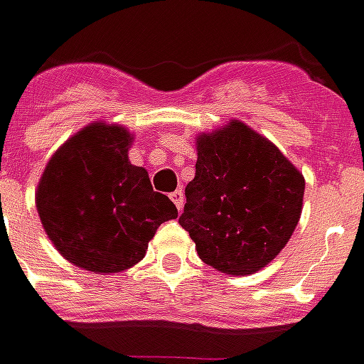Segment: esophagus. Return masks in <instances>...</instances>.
<instances>
[{"label": "esophagus", "instance_id": "obj_1", "mask_svg": "<svg viewBox=\"0 0 364 364\" xmlns=\"http://www.w3.org/2000/svg\"><path fill=\"white\" fill-rule=\"evenodd\" d=\"M171 201L175 203V207H177V209L181 211V209H183V201H185V197H183L181 189H177V191L171 193Z\"/></svg>", "mask_w": 364, "mask_h": 364}]
</instances>
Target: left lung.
<instances>
[{
    "label": "left lung",
    "instance_id": "left-lung-1",
    "mask_svg": "<svg viewBox=\"0 0 364 364\" xmlns=\"http://www.w3.org/2000/svg\"><path fill=\"white\" fill-rule=\"evenodd\" d=\"M305 179L263 135L241 121L197 137L195 177L179 223L203 263L251 275L289 243L303 211Z\"/></svg>",
    "mask_w": 364,
    "mask_h": 364
}]
</instances>
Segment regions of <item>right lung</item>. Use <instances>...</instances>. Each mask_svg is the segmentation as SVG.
I'll use <instances>...</instances> for the list:
<instances>
[{
	"label": "right lung",
	"instance_id": "add662e5",
	"mask_svg": "<svg viewBox=\"0 0 364 364\" xmlns=\"http://www.w3.org/2000/svg\"><path fill=\"white\" fill-rule=\"evenodd\" d=\"M131 139L125 127L91 123L55 151L37 185L47 237L69 263L91 273L139 263L157 227L177 219L171 199L129 163Z\"/></svg>",
	"mask_w": 364,
	"mask_h": 364
}]
</instances>
